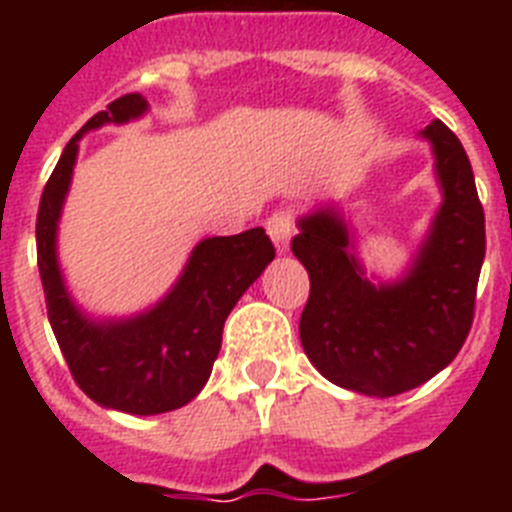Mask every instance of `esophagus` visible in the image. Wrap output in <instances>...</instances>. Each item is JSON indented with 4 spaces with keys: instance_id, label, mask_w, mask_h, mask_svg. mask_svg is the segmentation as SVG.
I'll list each match as a JSON object with an SVG mask.
<instances>
[{
    "instance_id": "1",
    "label": "esophagus",
    "mask_w": 512,
    "mask_h": 512,
    "mask_svg": "<svg viewBox=\"0 0 512 512\" xmlns=\"http://www.w3.org/2000/svg\"><path fill=\"white\" fill-rule=\"evenodd\" d=\"M266 233L274 241L279 253L289 251V241H292V233H295V220H292V212L289 210H277L271 212L269 220H266Z\"/></svg>"
}]
</instances>
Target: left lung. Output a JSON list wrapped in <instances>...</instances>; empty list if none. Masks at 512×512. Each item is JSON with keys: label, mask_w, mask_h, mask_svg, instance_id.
<instances>
[{"label": "left lung", "mask_w": 512, "mask_h": 512, "mask_svg": "<svg viewBox=\"0 0 512 512\" xmlns=\"http://www.w3.org/2000/svg\"><path fill=\"white\" fill-rule=\"evenodd\" d=\"M443 202L408 274L372 284L336 210L300 217L292 253L310 277L300 318L307 359L325 379L369 397H395L436 377L464 346L485 261V210L467 151L441 120L423 130Z\"/></svg>", "instance_id": "obj_1"}]
</instances>
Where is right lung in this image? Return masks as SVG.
I'll list each match as a JSON object with an SVG mask.
<instances>
[{"label":"right lung","instance_id":"right-lung-1","mask_svg":"<svg viewBox=\"0 0 512 512\" xmlns=\"http://www.w3.org/2000/svg\"><path fill=\"white\" fill-rule=\"evenodd\" d=\"M146 97L122 94L66 143L38 207V269L45 307L74 382L97 405L130 415H158L200 395L220 354L235 302L274 259L264 228L205 238L194 246L169 295L135 318L92 320L71 300L56 256V230L74 174L81 135L107 122H130Z\"/></svg>","mask_w":512,"mask_h":512}]
</instances>
